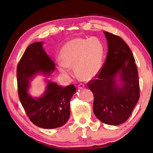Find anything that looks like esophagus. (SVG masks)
Listing matches in <instances>:
<instances>
[{
  "instance_id": "obj_1",
  "label": "esophagus",
  "mask_w": 153,
  "mask_h": 153,
  "mask_svg": "<svg viewBox=\"0 0 153 153\" xmlns=\"http://www.w3.org/2000/svg\"><path fill=\"white\" fill-rule=\"evenodd\" d=\"M85 87V85L84 84H80L78 85V87L79 88V89H82V88H84Z\"/></svg>"
}]
</instances>
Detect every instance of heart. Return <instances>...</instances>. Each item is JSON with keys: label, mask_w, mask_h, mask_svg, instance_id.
Here are the masks:
<instances>
[{"label": "heart", "mask_w": 153, "mask_h": 153, "mask_svg": "<svg viewBox=\"0 0 153 153\" xmlns=\"http://www.w3.org/2000/svg\"><path fill=\"white\" fill-rule=\"evenodd\" d=\"M104 53V45L96 37L72 39L64 44L60 51L62 61L58 62V69L60 72L68 75L70 67H75L78 78L91 79L100 71Z\"/></svg>", "instance_id": "obj_1"}]
</instances>
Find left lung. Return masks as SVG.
Listing matches in <instances>:
<instances>
[{"instance_id":"left-lung-1","label":"left lung","mask_w":153,"mask_h":153,"mask_svg":"<svg viewBox=\"0 0 153 153\" xmlns=\"http://www.w3.org/2000/svg\"><path fill=\"white\" fill-rule=\"evenodd\" d=\"M104 34L107 56L96 79L87 85L94 94L96 117L105 124L119 125L130 116L139 99V80L135 60L128 45L118 36L106 31Z\"/></svg>"}]
</instances>
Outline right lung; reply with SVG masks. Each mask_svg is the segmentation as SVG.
Wrapping results in <instances>:
<instances>
[{
  "instance_id": "add662e5",
  "label": "right lung",
  "mask_w": 153,
  "mask_h": 153,
  "mask_svg": "<svg viewBox=\"0 0 153 153\" xmlns=\"http://www.w3.org/2000/svg\"><path fill=\"white\" fill-rule=\"evenodd\" d=\"M43 42L30 44L18 62L16 70L18 96L31 122L44 129L62 126L70 116V100L76 92L73 85L65 87L47 81L43 95L34 98L28 93L30 82L37 74L50 75L55 64L45 50Z\"/></svg>"
}]
</instances>
